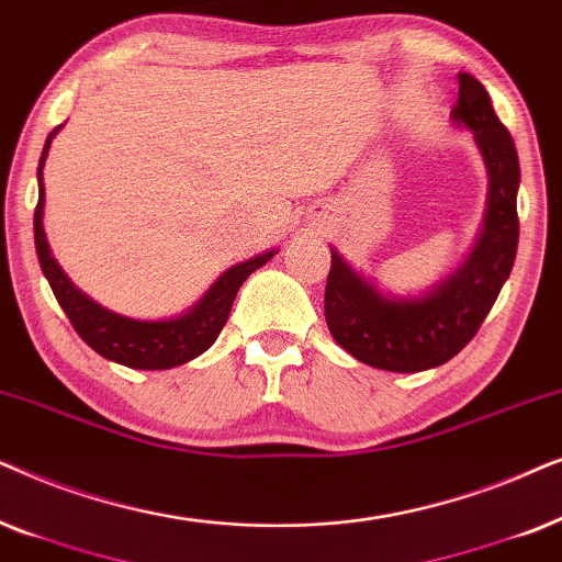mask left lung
I'll list each match as a JSON object with an SVG mask.
<instances>
[{
	"instance_id": "8db88e82",
	"label": "left lung",
	"mask_w": 562,
	"mask_h": 562,
	"mask_svg": "<svg viewBox=\"0 0 562 562\" xmlns=\"http://www.w3.org/2000/svg\"><path fill=\"white\" fill-rule=\"evenodd\" d=\"M458 79L460 92L450 117L473 133L488 171L483 226L468 257L424 293L393 295L331 246L324 297L328 331L370 368L422 372L445 364L473 339L512 274L519 244V156L485 87L465 71Z\"/></svg>"
}]
</instances>
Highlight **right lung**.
I'll return each instance as SVG.
<instances>
[{"mask_svg": "<svg viewBox=\"0 0 562 562\" xmlns=\"http://www.w3.org/2000/svg\"><path fill=\"white\" fill-rule=\"evenodd\" d=\"M64 125H58L48 133L46 146H43L41 164H37V207H35V251L41 261L43 274H46L50 290H54L58 305H61L66 316L77 334L92 347L97 355L110 359V362L125 364L133 370H171L177 364L190 362L200 357L203 351L213 347L218 339L223 324L228 321L231 305L238 288L251 272L265 267L274 257L277 249H269L257 257L238 261L226 269L218 280L207 288V293L200 297L192 308L171 318H131L123 313L104 308L92 301L87 293L74 285L69 274L58 265L54 251H50L46 228H43V207H46V187H43V167H46L50 140Z\"/></svg>", "mask_w": 562, "mask_h": 562, "instance_id": "1", "label": "right lung"}]
</instances>
